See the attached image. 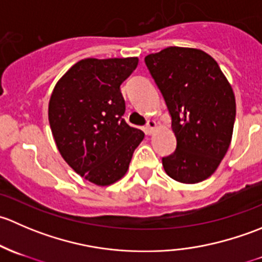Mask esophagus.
Returning a JSON list of instances; mask_svg holds the SVG:
<instances>
[{
	"mask_svg": "<svg viewBox=\"0 0 262 262\" xmlns=\"http://www.w3.org/2000/svg\"><path fill=\"white\" fill-rule=\"evenodd\" d=\"M156 126H157V123H156L155 120H148L147 121V125L144 126V132H146V134H152L153 130L156 129Z\"/></svg>",
	"mask_w": 262,
	"mask_h": 262,
	"instance_id": "esophagus-1",
	"label": "esophagus"
}]
</instances>
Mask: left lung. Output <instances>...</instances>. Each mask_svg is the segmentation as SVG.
Instances as JSON below:
<instances>
[{
    "label": "left lung",
    "mask_w": 262,
    "mask_h": 262,
    "mask_svg": "<svg viewBox=\"0 0 262 262\" xmlns=\"http://www.w3.org/2000/svg\"><path fill=\"white\" fill-rule=\"evenodd\" d=\"M144 62L165 99L178 142L175 152L162 158L166 173L182 184L205 180L231 144L236 119L231 84L200 49L168 47Z\"/></svg>",
    "instance_id": "left-lung-1"
}]
</instances>
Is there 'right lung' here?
<instances>
[{
  "instance_id": "right-lung-1",
  "label": "right lung",
  "mask_w": 262,
  "mask_h": 262,
  "mask_svg": "<svg viewBox=\"0 0 262 262\" xmlns=\"http://www.w3.org/2000/svg\"><path fill=\"white\" fill-rule=\"evenodd\" d=\"M138 58H86L57 82L49 100V124L63 160L99 186L114 184L128 171L144 133L123 119V83Z\"/></svg>"
}]
</instances>
